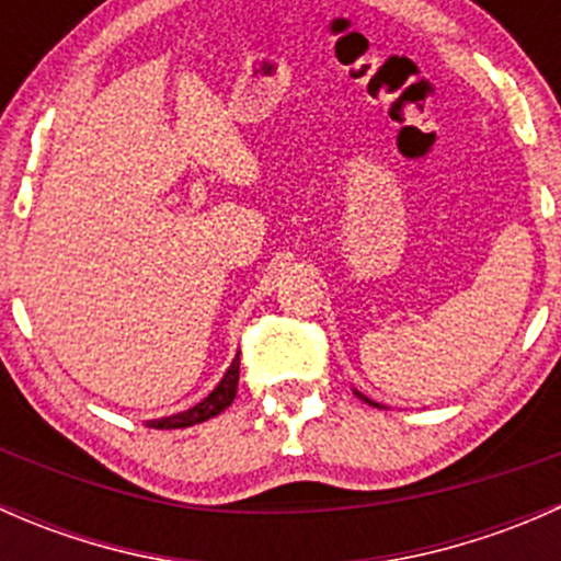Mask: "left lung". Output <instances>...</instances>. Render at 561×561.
<instances>
[{
    "label": "left lung",
    "mask_w": 561,
    "mask_h": 561,
    "mask_svg": "<svg viewBox=\"0 0 561 561\" xmlns=\"http://www.w3.org/2000/svg\"><path fill=\"white\" fill-rule=\"evenodd\" d=\"M355 396H358V399H364V401H366V404H371V407H380V404H377V401L366 399V396H364V393H358V390H355Z\"/></svg>",
    "instance_id": "8db88e82"
}]
</instances>
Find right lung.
Wrapping results in <instances>:
<instances>
[{
	"label": "right lung",
	"instance_id": "1",
	"mask_svg": "<svg viewBox=\"0 0 561 561\" xmlns=\"http://www.w3.org/2000/svg\"><path fill=\"white\" fill-rule=\"evenodd\" d=\"M239 364H241V358H239V353H236L230 369L225 371V377L219 380V386L214 388L206 399L197 401V404L190 407V410L175 412V415L157 417V421H146V426L149 428H186V426H195V423H203V421H208V417L219 415L222 410H228L236 399V390H239Z\"/></svg>",
	"mask_w": 561,
	"mask_h": 561
}]
</instances>
